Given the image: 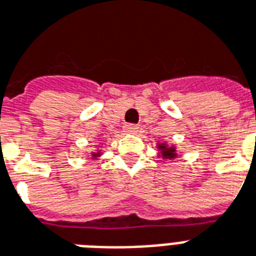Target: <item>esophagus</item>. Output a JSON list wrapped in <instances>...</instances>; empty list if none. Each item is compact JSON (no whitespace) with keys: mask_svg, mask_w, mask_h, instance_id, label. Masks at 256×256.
<instances>
[{"mask_svg":"<svg viewBox=\"0 0 256 256\" xmlns=\"http://www.w3.org/2000/svg\"><path fill=\"white\" fill-rule=\"evenodd\" d=\"M138 126L137 124H132V123H128V124H124L123 126V132L124 133H128V134H136L138 132Z\"/></svg>","mask_w":256,"mask_h":256,"instance_id":"1","label":"esophagus"}]
</instances>
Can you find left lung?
<instances>
[{
	"label": "left lung",
	"instance_id": "8db88e82",
	"mask_svg": "<svg viewBox=\"0 0 256 256\" xmlns=\"http://www.w3.org/2000/svg\"><path fill=\"white\" fill-rule=\"evenodd\" d=\"M157 148H158V150H160V154L158 156H162L164 160H174L176 156H178V153H176V146L175 145H168V144H157Z\"/></svg>",
	"mask_w": 256,
	"mask_h": 256
}]
</instances>
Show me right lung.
Listing matches in <instances>:
<instances>
[{"label": "right lung", "mask_w": 256, "mask_h": 256, "mask_svg": "<svg viewBox=\"0 0 256 256\" xmlns=\"http://www.w3.org/2000/svg\"><path fill=\"white\" fill-rule=\"evenodd\" d=\"M99 144H102V142H99ZM100 156H102V150H100V149H96L94 152H90V158H94V160L99 158Z\"/></svg>", "instance_id": "obj_1"}]
</instances>
